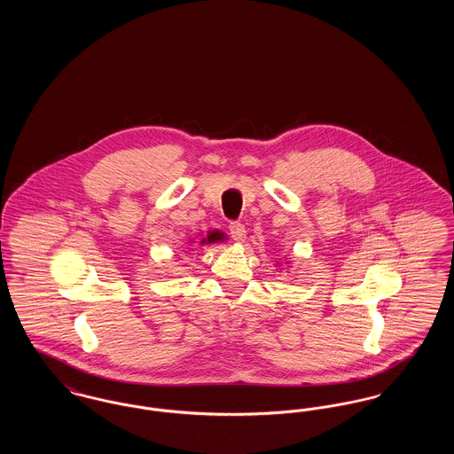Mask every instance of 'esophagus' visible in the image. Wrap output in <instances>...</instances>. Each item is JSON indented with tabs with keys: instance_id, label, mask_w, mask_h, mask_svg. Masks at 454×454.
I'll list each match as a JSON object with an SVG mask.
<instances>
[{
	"instance_id": "obj_1",
	"label": "esophagus",
	"mask_w": 454,
	"mask_h": 454,
	"mask_svg": "<svg viewBox=\"0 0 454 454\" xmlns=\"http://www.w3.org/2000/svg\"><path fill=\"white\" fill-rule=\"evenodd\" d=\"M230 235H231V238H233L237 243L245 241V238H247L245 226H243L241 223H231V224H230Z\"/></svg>"
}]
</instances>
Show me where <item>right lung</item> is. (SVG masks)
<instances>
[{"instance_id": "add662e5", "label": "right lung", "mask_w": 454, "mask_h": 454, "mask_svg": "<svg viewBox=\"0 0 454 454\" xmlns=\"http://www.w3.org/2000/svg\"><path fill=\"white\" fill-rule=\"evenodd\" d=\"M226 235L219 230H213V231H207V235L199 239V245H213V243H219V241H224Z\"/></svg>"}]
</instances>
